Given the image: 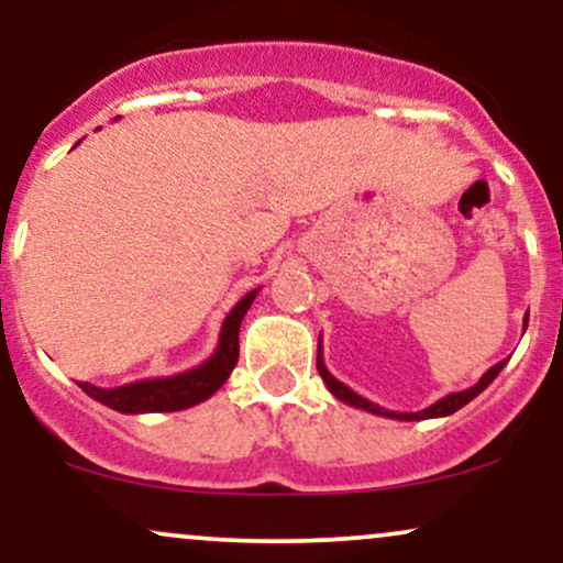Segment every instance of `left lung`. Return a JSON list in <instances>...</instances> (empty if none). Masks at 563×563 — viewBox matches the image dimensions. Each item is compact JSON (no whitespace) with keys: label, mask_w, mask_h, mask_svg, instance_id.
I'll list each match as a JSON object with an SVG mask.
<instances>
[{"label":"left lung","mask_w":563,"mask_h":563,"mask_svg":"<svg viewBox=\"0 0 563 563\" xmlns=\"http://www.w3.org/2000/svg\"><path fill=\"white\" fill-rule=\"evenodd\" d=\"M527 320H529V312H527V318H525V328H527ZM503 367H506V360H503V363H497V365L489 367V371L484 373V376L479 378V384H474V386H471V389H463V391H452V394H448V397L437 399V402L431 405V407H426V410H418V412H397V410H386V407L371 402V399H365L363 394H357L354 389H349L346 384H341V380L335 378L331 371H328L325 363H322V341H318V371H320L322 380H325L328 391H331L335 399H341V402H344V405L360 407V410L373 412V416L397 418V421H426V418H444V416H452V412L461 410L463 405H468L471 399L479 397V394H482L484 389H487V386L493 384V380L497 378V373H500Z\"/></svg>","instance_id":"8db88e82"}]
</instances>
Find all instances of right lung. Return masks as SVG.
<instances>
[{
  "label": "right lung",
  "instance_id": "1",
  "mask_svg": "<svg viewBox=\"0 0 563 563\" xmlns=\"http://www.w3.org/2000/svg\"><path fill=\"white\" fill-rule=\"evenodd\" d=\"M256 294H260V288L249 290L230 309V314L222 322V331H219L214 354L198 367H190V371L177 373V376L169 378H142L134 380V384L115 386V389H102V386L79 380L81 391H87L89 397L97 399L100 405L111 407V410L132 412V416H137V412H174L200 405L230 378L232 367L238 365V354H241L238 333H241V322L251 309V303H254Z\"/></svg>",
  "mask_w": 563,
  "mask_h": 563
}]
</instances>
